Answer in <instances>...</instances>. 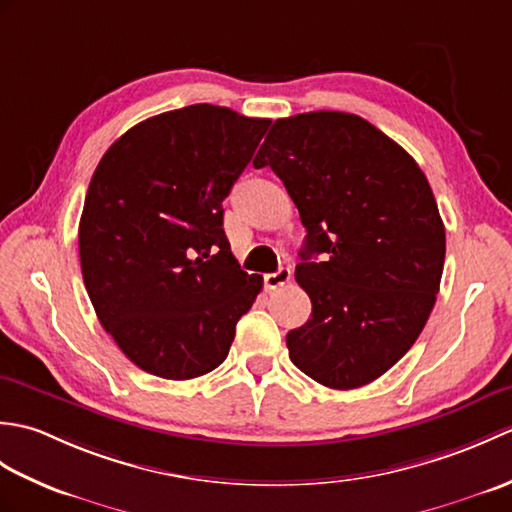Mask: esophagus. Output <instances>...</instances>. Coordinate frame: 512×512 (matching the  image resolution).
<instances>
[{
    "label": "esophagus",
    "instance_id": "obj_1",
    "mask_svg": "<svg viewBox=\"0 0 512 512\" xmlns=\"http://www.w3.org/2000/svg\"><path fill=\"white\" fill-rule=\"evenodd\" d=\"M290 277H292V270L286 268V266H281L277 273H270V275L264 277V284H266L268 290H277L281 286H286L288 281H290Z\"/></svg>",
    "mask_w": 512,
    "mask_h": 512
}]
</instances>
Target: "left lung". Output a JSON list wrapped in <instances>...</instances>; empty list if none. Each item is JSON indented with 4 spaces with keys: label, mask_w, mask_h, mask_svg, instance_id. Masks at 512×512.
<instances>
[{
    "label": "left lung",
    "mask_w": 512,
    "mask_h": 512,
    "mask_svg": "<svg viewBox=\"0 0 512 512\" xmlns=\"http://www.w3.org/2000/svg\"><path fill=\"white\" fill-rule=\"evenodd\" d=\"M253 165L284 182L306 226L295 279L312 317L286 336L290 361L332 389H356L416 343L440 290L444 224L405 149L365 118H279Z\"/></svg>",
    "instance_id": "obj_1"
}]
</instances>
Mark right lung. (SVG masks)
Wrapping results in <instances>:
<instances>
[{"label": "right lung", "instance_id": "right-lung-1", "mask_svg": "<svg viewBox=\"0 0 512 512\" xmlns=\"http://www.w3.org/2000/svg\"><path fill=\"white\" fill-rule=\"evenodd\" d=\"M268 118L198 103L134 125L105 151L79 222L83 284L123 354L169 380L224 363L264 286L239 268L222 202Z\"/></svg>", "mask_w": 512, "mask_h": 512}]
</instances>
